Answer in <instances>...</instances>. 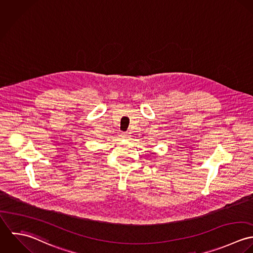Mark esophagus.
I'll return each instance as SVG.
<instances>
[{"label": "esophagus", "instance_id": "esophagus-1", "mask_svg": "<svg viewBox=\"0 0 253 253\" xmlns=\"http://www.w3.org/2000/svg\"><path fill=\"white\" fill-rule=\"evenodd\" d=\"M128 136H129V135H128L127 133H125V132L121 134V137H122V138H124V139H125V138H128Z\"/></svg>", "mask_w": 253, "mask_h": 253}]
</instances>
